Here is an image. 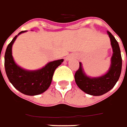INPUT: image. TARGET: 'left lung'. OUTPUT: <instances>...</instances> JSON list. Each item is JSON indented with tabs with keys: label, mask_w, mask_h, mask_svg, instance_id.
<instances>
[{
	"label": "left lung",
	"mask_w": 127,
	"mask_h": 127,
	"mask_svg": "<svg viewBox=\"0 0 127 127\" xmlns=\"http://www.w3.org/2000/svg\"><path fill=\"white\" fill-rule=\"evenodd\" d=\"M107 33L113 49L111 65L108 72L99 77L91 78L85 74L81 63H79V68L74 74L75 82L78 87L86 94L92 96H101L111 90L118 81L121 74L122 57L119 44L110 32L107 31Z\"/></svg>",
	"instance_id": "obj_1"
}]
</instances>
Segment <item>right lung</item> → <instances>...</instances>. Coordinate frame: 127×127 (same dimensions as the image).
Listing matches in <instances>:
<instances>
[{
    "instance_id": "obj_1",
    "label": "right lung",
    "mask_w": 127,
    "mask_h": 127,
    "mask_svg": "<svg viewBox=\"0 0 127 127\" xmlns=\"http://www.w3.org/2000/svg\"><path fill=\"white\" fill-rule=\"evenodd\" d=\"M25 31L20 32L18 35ZM18 35L13 37L5 51L4 67L7 76L13 87L22 94L29 96L42 94L51 85L54 72L64 59L49 62L44 68L37 70L22 69L15 63L12 56V46Z\"/></svg>"
}]
</instances>
